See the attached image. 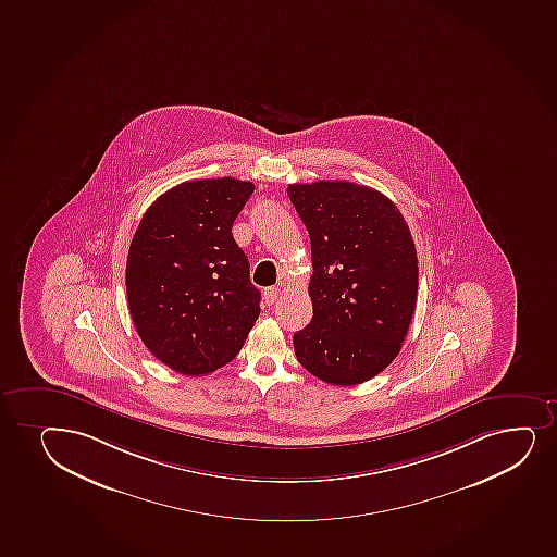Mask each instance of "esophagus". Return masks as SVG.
Listing matches in <instances>:
<instances>
[{
    "mask_svg": "<svg viewBox=\"0 0 557 557\" xmlns=\"http://www.w3.org/2000/svg\"><path fill=\"white\" fill-rule=\"evenodd\" d=\"M278 295H281V288L278 286H273V288H268L263 292V299L268 305H275L276 299H278Z\"/></svg>",
    "mask_w": 557,
    "mask_h": 557,
    "instance_id": "1",
    "label": "esophagus"
}]
</instances>
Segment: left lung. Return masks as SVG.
<instances>
[{"instance_id":"left-lung-1","label":"left lung","mask_w":557,"mask_h":557,"mask_svg":"<svg viewBox=\"0 0 557 557\" xmlns=\"http://www.w3.org/2000/svg\"><path fill=\"white\" fill-rule=\"evenodd\" d=\"M310 234L313 315L294 334L297 360L336 386L366 383L401 349L418 295V258L401 211L346 180L292 184Z\"/></svg>"}]
</instances>
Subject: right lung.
<instances>
[{
    "mask_svg": "<svg viewBox=\"0 0 557 557\" xmlns=\"http://www.w3.org/2000/svg\"><path fill=\"white\" fill-rule=\"evenodd\" d=\"M255 186L191 180L153 200L126 262L129 313L153 357L200 377L242 351L260 315V292L232 224Z\"/></svg>",
    "mask_w": 557,
    "mask_h": 557,
    "instance_id": "add662e5",
    "label": "right lung"
}]
</instances>
